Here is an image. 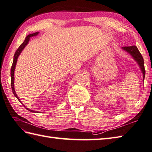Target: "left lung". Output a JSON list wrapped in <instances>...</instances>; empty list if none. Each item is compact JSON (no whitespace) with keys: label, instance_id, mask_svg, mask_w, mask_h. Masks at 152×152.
<instances>
[{"label":"left lung","instance_id":"1","mask_svg":"<svg viewBox=\"0 0 152 152\" xmlns=\"http://www.w3.org/2000/svg\"><path fill=\"white\" fill-rule=\"evenodd\" d=\"M122 49L124 50H126V52H128L129 54H130V55L132 56L133 58L137 62V63L138 64L139 66L142 70V72L143 74V80H144L145 73V70L144 68V62L143 57H142L141 53H140L137 47L134 45V46H130V47H122Z\"/></svg>","mask_w":152,"mask_h":152}]
</instances>
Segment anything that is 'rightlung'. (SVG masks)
Here are the masks:
<instances>
[{
    "label": "right lung",
    "mask_w": 152,
    "mask_h": 152,
    "mask_svg": "<svg viewBox=\"0 0 152 152\" xmlns=\"http://www.w3.org/2000/svg\"><path fill=\"white\" fill-rule=\"evenodd\" d=\"M39 32H35L34 33V34H29L28 35V36H27L25 39V40L21 44V45L18 47V49L16 50V51L15 52V54H14V60H13V63H12V67H11V71H10V75H11V86H12V90L13 91V94L15 96V97H16L18 99V101H20V102H21L20 99L18 98V96L16 94V92H15V90H14V70H15V67H16V62H17V60H18V56L20 55V54L21 53V52L22 51V50L24 49V47L27 45V44L29 42V39H30L31 37H33V36H35V35H37L39 34ZM22 104L23 105V103H22ZM25 107V105H23ZM25 108L27 109L28 110V111H29L30 112H32V113H38L37 111H34V110H31L30 109H28L27 108L25 107Z\"/></svg>",
    "instance_id": "add662e5"
}]
</instances>
